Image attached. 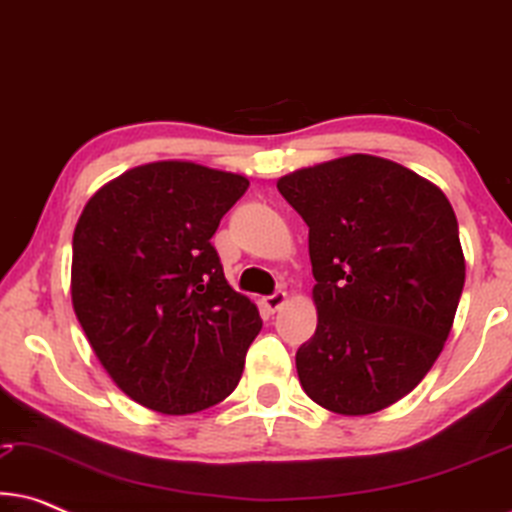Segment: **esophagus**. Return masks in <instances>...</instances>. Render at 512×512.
Listing matches in <instances>:
<instances>
[{"label": "esophagus", "instance_id": "1", "mask_svg": "<svg viewBox=\"0 0 512 512\" xmlns=\"http://www.w3.org/2000/svg\"><path fill=\"white\" fill-rule=\"evenodd\" d=\"M284 303H286V293L284 291H275V293H270V296L263 298V307L268 312H277Z\"/></svg>", "mask_w": 512, "mask_h": 512}]
</instances>
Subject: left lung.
Instances as JSON below:
<instances>
[{
  "mask_svg": "<svg viewBox=\"0 0 512 512\" xmlns=\"http://www.w3.org/2000/svg\"><path fill=\"white\" fill-rule=\"evenodd\" d=\"M310 228L317 331L296 352L305 394L340 415L389 408L422 382L450 335L466 265L438 186L377 156L277 181Z\"/></svg>",
  "mask_w": 512,
  "mask_h": 512,
  "instance_id": "obj_1",
  "label": "left lung"
}]
</instances>
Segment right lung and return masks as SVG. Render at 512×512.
Here are the masks:
<instances>
[{
  "mask_svg": "<svg viewBox=\"0 0 512 512\" xmlns=\"http://www.w3.org/2000/svg\"><path fill=\"white\" fill-rule=\"evenodd\" d=\"M247 188L240 174L163 160L109 181L83 207L74 312L111 380L144 408L200 412L240 382L263 321L230 289L212 235Z\"/></svg>",
  "mask_w": 512,
  "mask_h": 512,
  "instance_id": "obj_1",
  "label": "right lung"
}]
</instances>
